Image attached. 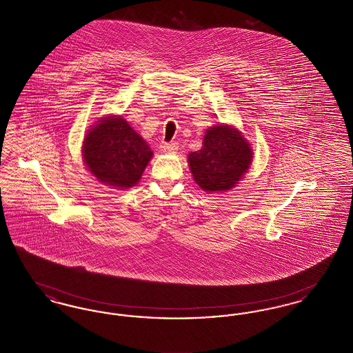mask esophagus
Listing matches in <instances>:
<instances>
[{
  "label": "esophagus",
  "instance_id": "obj_1",
  "mask_svg": "<svg viewBox=\"0 0 353 353\" xmlns=\"http://www.w3.org/2000/svg\"><path fill=\"white\" fill-rule=\"evenodd\" d=\"M163 151L167 152V153H174V152L179 150V145H177V143H165V144H163Z\"/></svg>",
  "mask_w": 353,
  "mask_h": 353
}]
</instances>
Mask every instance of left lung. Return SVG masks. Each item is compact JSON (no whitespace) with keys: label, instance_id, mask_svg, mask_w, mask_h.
Masks as SVG:
<instances>
[{"label":"left lung","instance_id":"1","mask_svg":"<svg viewBox=\"0 0 353 353\" xmlns=\"http://www.w3.org/2000/svg\"><path fill=\"white\" fill-rule=\"evenodd\" d=\"M252 144L230 124L209 127L201 150L188 154L194 183L206 193L229 192L243 179L252 164Z\"/></svg>","mask_w":353,"mask_h":353}]
</instances>
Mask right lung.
<instances>
[{
    "label": "right lung",
    "mask_w": 353,
    "mask_h": 353,
    "mask_svg": "<svg viewBox=\"0 0 353 353\" xmlns=\"http://www.w3.org/2000/svg\"><path fill=\"white\" fill-rule=\"evenodd\" d=\"M82 157L97 181L115 189H130L140 181L153 152L125 119L110 114L87 131Z\"/></svg>",
    "instance_id": "right-lung-1"
}]
</instances>
